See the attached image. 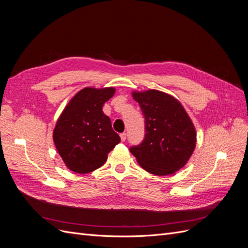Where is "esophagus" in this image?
<instances>
[{
    "label": "esophagus",
    "mask_w": 248,
    "mask_h": 248,
    "mask_svg": "<svg viewBox=\"0 0 248 248\" xmlns=\"http://www.w3.org/2000/svg\"><path fill=\"white\" fill-rule=\"evenodd\" d=\"M120 138H121V140H122V141H125V140H126V138H127L126 132H123V133L120 134Z\"/></svg>",
    "instance_id": "obj_1"
}]
</instances>
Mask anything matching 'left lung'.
Listing matches in <instances>:
<instances>
[{
  "label": "left lung",
  "mask_w": 248,
  "mask_h": 248,
  "mask_svg": "<svg viewBox=\"0 0 248 248\" xmlns=\"http://www.w3.org/2000/svg\"><path fill=\"white\" fill-rule=\"evenodd\" d=\"M145 117V138L130 152L145 170L167 176L183 168L193 153L196 128L182 104L157 90L133 92Z\"/></svg>",
  "instance_id": "8db88e82"
}]
</instances>
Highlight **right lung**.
Listing matches in <instances>:
<instances>
[{"label":"right lung","mask_w":248,"mask_h":248,"mask_svg":"<svg viewBox=\"0 0 248 248\" xmlns=\"http://www.w3.org/2000/svg\"><path fill=\"white\" fill-rule=\"evenodd\" d=\"M114 88H85L67 104L54 129V142L69 170L87 174L102 167L119 144L103 104L114 96Z\"/></svg>","instance_id":"add662e5"}]
</instances>
